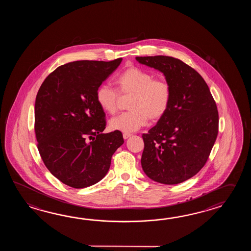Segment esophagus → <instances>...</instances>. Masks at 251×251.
<instances>
[{"instance_id":"1","label":"esophagus","mask_w":251,"mask_h":251,"mask_svg":"<svg viewBox=\"0 0 251 251\" xmlns=\"http://www.w3.org/2000/svg\"><path fill=\"white\" fill-rule=\"evenodd\" d=\"M132 134L131 133H123V138L125 139V140H126V139L129 138L130 136H131Z\"/></svg>"}]
</instances>
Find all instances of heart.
I'll return each instance as SVG.
<instances>
[{"label": "heart", "instance_id": "1", "mask_svg": "<svg viewBox=\"0 0 251 251\" xmlns=\"http://www.w3.org/2000/svg\"><path fill=\"white\" fill-rule=\"evenodd\" d=\"M118 91L122 96L132 95L125 112L109 120V128L122 133H132L144 126L148 119L162 118L170 107L171 85L164 79L138 67H129L116 79ZM119 94L107 84H101L96 91V100L104 112L115 114L118 109Z\"/></svg>", "mask_w": 251, "mask_h": 251}]
</instances>
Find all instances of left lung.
<instances>
[{
  "instance_id": "left-lung-1",
  "label": "left lung",
  "mask_w": 251,
  "mask_h": 251,
  "mask_svg": "<svg viewBox=\"0 0 251 251\" xmlns=\"http://www.w3.org/2000/svg\"><path fill=\"white\" fill-rule=\"evenodd\" d=\"M135 59L162 73L171 89L165 115L143 134L142 168L153 181L179 184L208 159L218 134L216 104L202 76L180 60L164 55Z\"/></svg>"
}]
</instances>
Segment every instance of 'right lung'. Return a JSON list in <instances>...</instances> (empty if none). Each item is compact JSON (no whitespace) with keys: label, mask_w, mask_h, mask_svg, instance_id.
Here are the masks:
<instances>
[{"label":"right lung","mask_w":251,"mask_h":251,"mask_svg":"<svg viewBox=\"0 0 251 251\" xmlns=\"http://www.w3.org/2000/svg\"><path fill=\"white\" fill-rule=\"evenodd\" d=\"M121 62L64 64L39 88L35 102L38 151L51 174L69 187L84 188L100 181L124 144L119 131L102 133L105 113L96 100L98 88Z\"/></svg>","instance_id":"add662e5"}]
</instances>
